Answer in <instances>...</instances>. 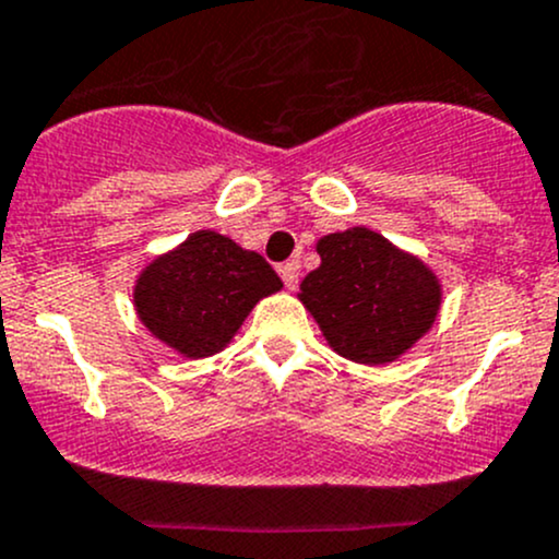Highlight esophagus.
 Returning <instances> with one entry per match:
<instances>
[{"mask_svg": "<svg viewBox=\"0 0 559 559\" xmlns=\"http://www.w3.org/2000/svg\"><path fill=\"white\" fill-rule=\"evenodd\" d=\"M278 275L284 278V286L289 292L297 289V281H299V262L297 260H289L284 264H278Z\"/></svg>", "mask_w": 559, "mask_h": 559, "instance_id": "34e87169", "label": "esophagus"}]
</instances>
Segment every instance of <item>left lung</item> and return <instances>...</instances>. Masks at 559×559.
Instances as JSON below:
<instances>
[{
	"mask_svg": "<svg viewBox=\"0 0 559 559\" xmlns=\"http://www.w3.org/2000/svg\"><path fill=\"white\" fill-rule=\"evenodd\" d=\"M316 251L321 264L297 297L334 354L380 367L426 337L442 308V281L420 257L361 225L324 235Z\"/></svg>",
	"mask_w": 559,
	"mask_h": 559,
	"instance_id": "1",
	"label": "left lung"
}]
</instances>
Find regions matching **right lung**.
<instances>
[{"mask_svg":"<svg viewBox=\"0 0 559 559\" xmlns=\"http://www.w3.org/2000/svg\"><path fill=\"white\" fill-rule=\"evenodd\" d=\"M284 289L257 251L227 235L198 230L146 262L133 284V308L155 340L185 358L225 350L260 299Z\"/></svg>","mask_w":559,"mask_h":559,"instance_id":"add662e5","label":"right lung"}]
</instances>
